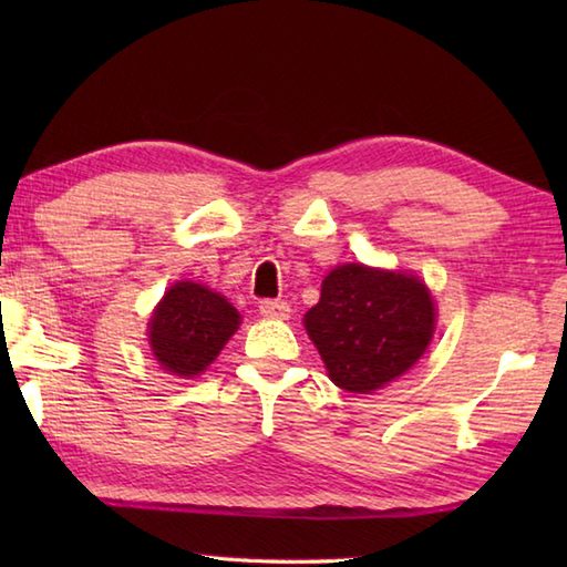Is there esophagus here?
<instances>
[{
  "label": "esophagus",
  "instance_id": "obj_1",
  "mask_svg": "<svg viewBox=\"0 0 567 567\" xmlns=\"http://www.w3.org/2000/svg\"><path fill=\"white\" fill-rule=\"evenodd\" d=\"M258 311L265 319H287L290 317V305L282 302V299H262Z\"/></svg>",
  "mask_w": 567,
  "mask_h": 567
}]
</instances>
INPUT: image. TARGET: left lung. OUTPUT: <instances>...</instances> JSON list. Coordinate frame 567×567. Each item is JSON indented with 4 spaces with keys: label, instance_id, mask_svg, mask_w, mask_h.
<instances>
[{
    "label": "left lung",
    "instance_id": "left-lung-1",
    "mask_svg": "<svg viewBox=\"0 0 567 567\" xmlns=\"http://www.w3.org/2000/svg\"><path fill=\"white\" fill-rule=\"evenodd\" d=\"M433 299L412 275L341 265L321 285L305 327L331 380L368 394L404 375L433 336Z\"/></svg>",
    "mask_w": 567,
    "mask_h": 567
}]
</instances>
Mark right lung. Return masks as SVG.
<instances>
[{
	"instance_id": "obj_1",
	"label": "right lung",
	"mask_w": 567,
	"mask_h": 567,
	"mask_svg": "<svg viewBox=\"0 0 567 567\" xmlns=\"http://www.w3.org/2000/svg\"><path fill=\"white\" fill-rule=\"evenodd\" d=\"M238 321V311L221 295L195 282H177L155 309L148 339L165 370L192 378L219 355Z\"/></svg>"
}]
</instances>
